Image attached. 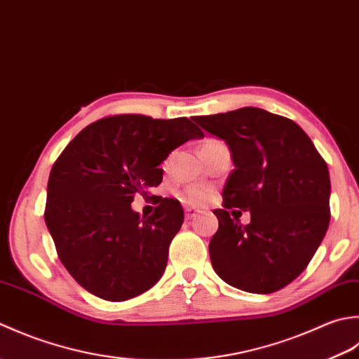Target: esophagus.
<instances>
[{"instance_id": "esophagus-1", "label": "esophagus", "mask_w": 359, "mask_h": 359, "mask_svg": "<svg viewBox=\"0 0 359 359\" xmlns=\"http://www.w3.org/2000/svg\"><path fill=\"white\" fill-rule=\"evenodd\" d=\"M184 212H186V220H194V218H196V217H198V214H200L198 210L192 209V208H186Z\"/></svg>"}]
</instances>
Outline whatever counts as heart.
I'll use <instances>...</instances> for the list:
<instances>
[{"mask_svg":"<svg viewBox=\"0 0 359 359\" xmlns=\"http://www.w3.org/2000/svg\"><path fill=\"white\" fill-rule=\"evenodd\" d=\"M217 141H214V139H209V141L204 142V145H209V144H214ZM203 145V147H204ZM184 200L190 204H204L208 200H209V192L208 189L204 187H200V186H195V187H190L187 189L184 192Z\"/></svg>","mask_w":359,"mask_h":359,"instance_id":"obj_1","label":"heart"}]
</instances>
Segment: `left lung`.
<instances>
[{"label": "left lung", "mask_w": 359, "mask_h": 359, "mask_svg": "<svg viewBox=\"0 0 359 359\" xmlns=\"http://www.w3.org/2000/svg\"><path fill=\"white\" fill-rule=\"evenodd\" d=\"M194 121L228 144L236 165L223 189L224 208L214 210L218 231L209 243L212 266L238 290H282L306 268L328 229L327 163L296 122L262 108ZM232 207L250 210L252 223L231 219Z\"/></svg>", "instance_id": "1"}]
</instances>
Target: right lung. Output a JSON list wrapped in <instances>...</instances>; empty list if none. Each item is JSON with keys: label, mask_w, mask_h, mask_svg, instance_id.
<instances>
[{"label": "right lung", "mask_w": 359, "mask_h": 359, "mask_svg": "<svg viewBox=\"0 0 359 359\" xmlns=\"http://www.w3.org/2000/svg\"><path fill=\"white\" fill-rule=\"evenodd\" d=\"M203 136L187 118L118 114L90 123L65 147L49 175L45 222L80 287L121 302L161 279L184 212L159 196L155 212L139 217L131 201L161 184L159 164L172 150Z\"/></svg>", "instance_id": "add662e5"}]
</instances>
